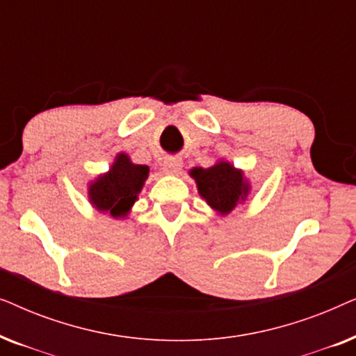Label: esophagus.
I'll list each match as a JSON object with an SVG mask.
<instances>
[{
  "label": "esophagus",
  "instance_id": "34e87169",
  "mask_svg": "<svg viewBox=\"0 0 356 356\" xmlns=\"http://www.w3.org/2000/svg\"><path fill=\"white\" fill-rule=\"evenodd\" d=\"M181 168H183L181 159L170 157L163 162V172L168 173V175H177V173H179V170H181Z\"/></svg>",
  "mask_w": 356,
  "mask_h": 356
}]
</instances>
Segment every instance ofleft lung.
<instances>
[{"mask_svg": "<svg viewBox=\"0 0 356 356\" xmlns=\"http://www.w3.org/2000/svg\"><path fill=\"white\" fill-rule=\"evenodd\" d=\"M189 177L196 181L199 196L217 216L225 217L250 199L251 181L241 168L225 159H218L212 167H194Z\"/></svg>", "mask_w": 356, "mask_h": 356, "instance_id": "left-lung-1", "label": "left lung"}]
</instances>
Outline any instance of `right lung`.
I'll return each mask as SVG.
<instances>
[{"mask_svg":"<svg viewBox=\"0 0 356 356\" xmlns=\"http://www.w3.org/2000/svg\"><path fill=\"white\" fill-rule=\"evenodd\" d=\"M147 177V165L133 163L128 154L118 152L108 172L97 175L87 184V199L97 212L121 220L129 216Z\"/></svg>","mask_w":356,"mask_h":356,"instance_id":"add662e5","label":"right lung"}]
</instances>
